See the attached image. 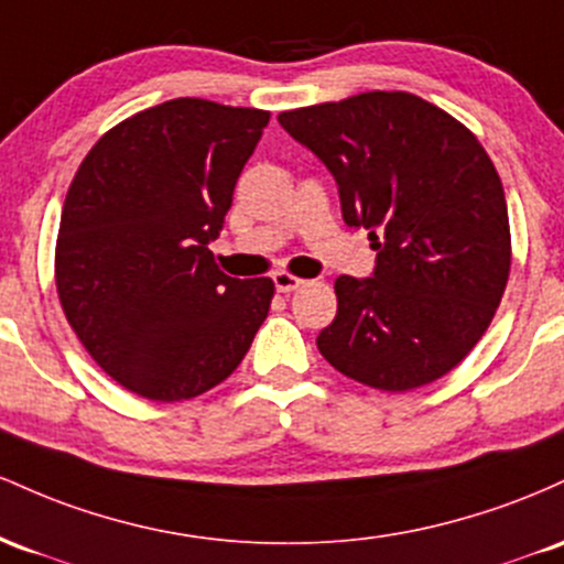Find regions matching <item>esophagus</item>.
I'll list each match as a JSON object with an SVG mask.
<instances>
[{
  "label": "esophagus",
  "instance_id": "obj_1",
  "mask_svg": "<svg viewBox=\"0 0 564 564\" xmlns=\"http://www.w3.org/2000/svg\"><path fill=\"white\" fill-rule=\"evenodd\" d=\"M301 284H303L301 276L290 274V271H276V274H274L276 293H293V290H299Z\"/></svg>",
  "mask_w": 564,
  "mask_h": 564
}]
</instances>
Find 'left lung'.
Here are the masks:
<instances>
[{"label":"left lung","instance_id":"left-lung-1","mask_svg":"<svg viewBox=\"0 0 564 564\" xmlns=\"http://www.w3.org/2000/svg\"><path fill=\"white\" fill-rule=\"evenodd\" d=\"M280 124L338 183L349 226L378 250L367 280L338 276L316 349L346 378L419 389L464 362L511 269L501 178L477 135L413 93L372 90L282 111Z\"/></svg>","mask_w":564,"mask_h":564}]
</instances>
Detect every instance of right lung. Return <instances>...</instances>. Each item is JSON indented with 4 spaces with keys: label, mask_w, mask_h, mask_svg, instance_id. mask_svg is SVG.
I'll list each match as a JSON object with an SVG mask.
<instances>
[{
    "label": "right lung",
    "mask_w": 564,
    "mask_h": 564,
    "mask_svg": "<svg viewBox=\"0 0 564 564\" xmlns=\"http://www.w3.org/2000/svg\"><path fill=\"white\" fill-rule=\"evenodd\" d=\"M269 117L164 100L100 135L68 186L55 242L63 314L132 394H205L237 370L269 314L274 282L224 274L207 248Z\"/></svg>",
    "instance_id": "obj_1"
}]
</instances>
